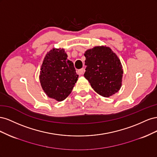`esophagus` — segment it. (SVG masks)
Returning <instances> with one entry per match:
<instances>
[{
  "mask_svg": "<svg viewBox=\"0 0 157 157\" xmlns=\"http://www.w3.org/2000/svg\"><path fill=\"white\" fill-rule=\"evenodd\" d=\"M84 69L83 68L82 69H78L77 71V73H78V75H82L83 73H84Z\"/></svg>",
  "mask_w": 157,
  "mask_h": 157,
  "instance_id": "1",
  "label": "esophagus"
}]
</instances>
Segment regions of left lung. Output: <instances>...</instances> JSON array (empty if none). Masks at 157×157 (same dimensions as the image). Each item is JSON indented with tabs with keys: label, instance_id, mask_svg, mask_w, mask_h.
I'll return each mask as SVG.
<instances>
[{
	"label": "left lung",
	"instance_id": "1",
	"mask_svg": "<svg viewBox=\"0 0 157 157\" xmlns=\"http://www.w3.org/2000/svg\"><path fill=\"white\" fill-rule=\"evenodd\" d=\"M86 65L84 77L92 88L101 96L108 98L118 92L123 75L120 59L105 46H95L84 53Z\"/></svg>",
	"mask_w": 157,
	"mask_h": 157
}]
</instances>
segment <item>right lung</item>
Here are the masks:
<instances>
[{
    "instance_id": "obj_1",
    "label": "right lung",
    "mask_w": 157,
    "mask_h": 157,
    "mask_svg": "<svg viewBox=\"0 0 157 157\" xmlns=\"http://www.w3.org/2000/svg\"><path fill=\"white\" fill-rule=\"evenodd\" d=\"M73 63L63 49L53 48L47 53L39 76L41 86L49 98L61 101L71 94L78 80Z\"/></svg>"
}]
</instances>
